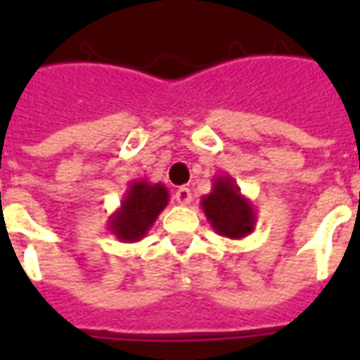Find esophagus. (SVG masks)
Here are the masks:
<instances>
[{
    "instance_id": "esophagus-1",
    "label": "esophagus",
    "mask_w": 360,
    "mask_h": 360,
    "mask_svg": "<svg viewBox=\"0 0 360 360\" xmlns=\"http://www.w3.org/2000/svg\"><path fill=\"white\" fill-rule=\"evenodd\" d=\"M175 200H177V204H181V206H187V204H191V200H193V193H191V188L188 187L177 188V191H175Z\"/></svg>"
}]
</instances>
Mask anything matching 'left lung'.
Instances as JSON below:
<instances>
[{
  "label": "left lung",
  "instance_id": "obj_1",
  "mask_svg": "<svg viewBox=\"0 0 360 360\" xmlns=\"http://www.w3.org/2000/svg\"><path fill=\"white\" fill-rule=\"evenodd\" d=\"M200 206L212 229L221 237L243 239L255 231L257 210L229 175L214 177L212 193L202 196Z\"/></svg>",
  "mask_w": 360,
  "mask_h": 360
}]
</instances>
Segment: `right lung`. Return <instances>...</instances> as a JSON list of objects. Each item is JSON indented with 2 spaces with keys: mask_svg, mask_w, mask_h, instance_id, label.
<instances>
[{
  "mask_svg": "<svg viewBox=\"0 0 360 360\" xmlns=\"http://www.w3.org/2000/svg\"><path fill=\"white\" fill-rule=\"evenodd\" d=\"M167 202L169 193L162 183H150L146 179L131 181L121 206L108 219V229L121 243L141 241Z\"/></svg>",
  "mask_w": 360,
  "mask_h": 360,
  "instance_id": "right-lung-1",
  "label": "right lung"
}]
</instances>
